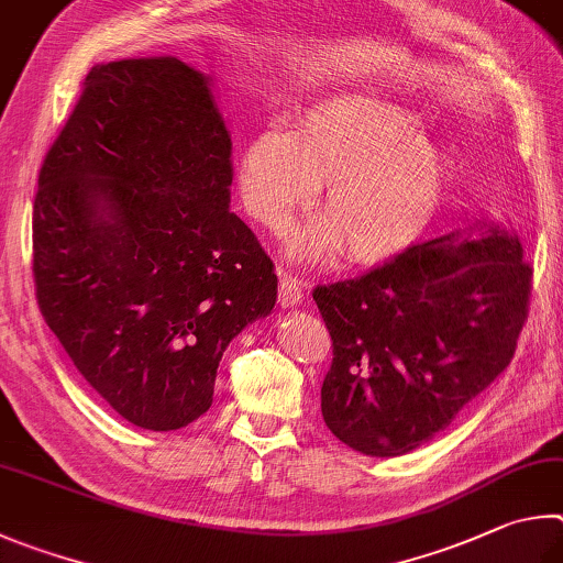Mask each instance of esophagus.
Returning <instances> with one entry per match:
<instances>
[{
    "instance_id": "34e87169",
    "label": "esophagus",
    "mask_w": 563,
    "mask_h": 563,
    "mask_svg": "<svg viewBox=\"0 0 563 563\" xmlns=\"http://www.w3.org/2000/svg\"><path fill=\"white\" fill-rule=\"evenodd\" d=\"M303 299V289H301V282L299 276H291V274H282L279 276V303L284 309L289 307H297Z\"/></svg>"
}]
</instances>
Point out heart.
Masks as SVG:
<instances>
[{
  "instance_id": "1",
  "label": "heart",
  "mask_w": 563,
  "mask_h": 563,
  "mask_svg": "<svg viewBox=\"0 0 563 563\" xmlns=\"http://www.w3.org/2000/svg\"><path fill=\"white\" fill-rule=\"evenodd\" d=\"M242 202L272 230L321 192V220L299 232L289 254L356 264L388 262L438 220L452 183L445 147L410 108L371 93H339L294 118V131L266 128L236 163Z\"/></svg>"
}]
</instances>
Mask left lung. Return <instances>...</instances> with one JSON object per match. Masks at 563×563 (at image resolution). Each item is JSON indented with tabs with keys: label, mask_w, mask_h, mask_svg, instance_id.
Masks as SVG:
<instances>
[{
	"label": "left lung",
	"mask_w": 563,
	"mask_h": 563,
	"mask_svg": "<svg viewBox=\"0 0 563 563\" xmlns=\"http://www.w3.org/2000/svg\"><path fill=\"white\" fill-rule=\"evenodd\" d=\"M534 269L515 234L450 232L356 279L313 289L333 341L321 386L329 430L371 457L420 448L517 351Z\"/></svg>",
	"instance_id": "1"
}]
</instances>
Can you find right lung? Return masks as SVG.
Instances as JSON below:
<instances>
[{
	"label": "right lung",
	"mask_w": 563,
	"mask_h": 563,
	"mask_svg": "<svg viewBox=\"0 0 563 563\" xmlns=\"http://www.w3.org/2000/svg\"><path fill=\"white\" fill-rule=\"evenodd\" d=\"M232 175L210 78L175 56L93 66L38 170V309L143 430L205 416L224 349L274 309V264L230 212Z\"/></svg>",
	"instance_id": "1"
}]
</instances>
